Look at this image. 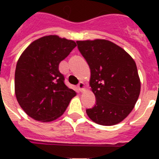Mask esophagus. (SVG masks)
<instances>
[{"instance_id": "1", "label": "esophagus", "mask_w": 159, "mask_h": 159, "mask_svg": "<svg viewBox=\"0 0 159 159\" xmlns=\"http://www.w3.org/2000/svg\"><path fill=\"white\" fill-rule=\"evenodd\" d=\"M78 88L80 92H83L86 90V85H85L84 82H80V84H78Z\"/></svg>"}]
</instances>
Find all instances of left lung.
Listing matches in <instances>:
<instances>
[{
    "label": "left lung",
    "instance_id": "obj_1",
    "mask_svg": "<svg viewBox=\"0 0 159 159\" xmlns=\"http://www.w3.org/2000/svg\"><path fill=\"white\" fill-rule=\"evenodd\" d=\"M78 48L91 69L89 85L96 104L87 109L95 123L113 126L122 122L134 109L141 82L134 59L107 40H77Z\"/></svg>",
    "mask_w": 159,
    "mask_h": 159
}]
</instances>
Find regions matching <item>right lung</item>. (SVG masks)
I'll list each match as a JSON object with an SVG mask.
<instances>
[{"mask_svg":"<svg viewBox=\"0 0 159 159\" xmlns=\"http://www.w3.org/2000/svg\"><path fill=\"white\" fill-rule=\"evenodd\" d=\"M76 43L57 35L40 37L29 44L19 57L15 71L16 100L29 117L48 123L62 116L74 90L64 84L59 64Z\"/></svg>","mask_w":159,"mask_h":159,"instance_id":"obj_1","label":"right lung"}]
</instances>
